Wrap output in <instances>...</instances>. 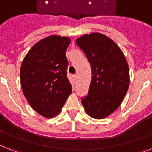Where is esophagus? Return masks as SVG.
<instances>
[{"mask_svg":"<svg viewBox=\"0 0 152 152\" xmlns=\"http://www.w3.org/2000/svg\"><path fill=\"white\" fill-rule=\"evenodd\" d=\"M73 77H74V80H76V75H74Z\"/></svg>","mask_w":152,"mask_h":152,"instance_id":"esophagus-1","label":"esophagus"}]
</instances>
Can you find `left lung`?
Returning a JSON list of instances; mask_svg holds the SVG:
<instances>
[{
    "instance_id": "1",
    "label": "left lung",
    "mask_w": 152,
    "mask_h": 152,
    "mask_svg": "<svg viewBox=\"0 0 152 152\" xmlns=\"http://www.w3.org/2000/svg\"><path fill=\"white\" fill-rule=\"evenodd\" d=\"M91 63L92 79L81 102L87 114L104 119L119 108L129 85L127 61L119 47L100 33L84 34L76 40Z\"/></svg>"
}]
</instances>
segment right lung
Returning <instances> with one entry per match:
<instances>
[{"label": "right lung", "mask_w": 152, "mask_h": 152, "mask_svg": "<svg viewBox=\"0 0 152 152\" xmlns=\"http://www.w3.org/2000/svg\"><path fill=\"white\" fill-rule=\"evenodd\" d=\"M68 37L50 35L36 43L23 60L21 87L33 110L46 119L60 113L72 85L66 77Z\"/></svg>", "instance_id": "obj_1"}]
</instances>
